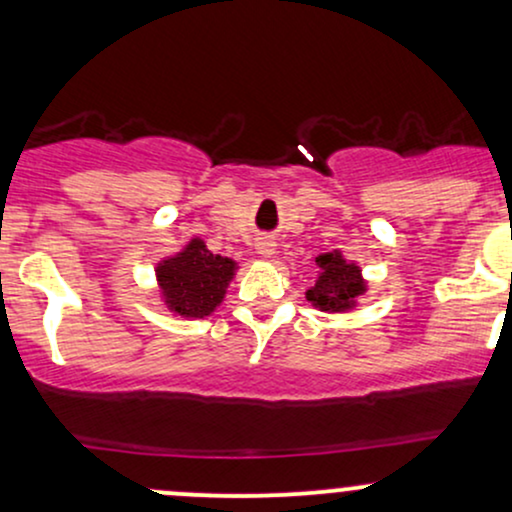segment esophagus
Instances as JSON below:
<instances>
[{"instance_id": "34e87169", "label": "esophagus", "mask_w": 512, "mask_h": 512, "mask_svg": "<svg viewBox=\"0 0 512 512\" xmlns=\"http://www.w3.org/2000/svg\"><path fill=\"white\" fill-rule=\"evenodd\" d=\"M258 254L273 256L275 254V244H273V241H258Z\"/></svg>"}]
</instances>
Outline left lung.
I'll use <instances>...</instances> for the list:
<instances>
[{
    "label": "left lung",
    "instance_id": "obj_1",
    "mask_svg": "<svg viewBox=\"0 0 512 512\" xmlns=\"http://www.w3.org/2000/svg\"><path fill=\"white\" fill-rule=\"evenodd\" d=\"M321 268L317 285L307 290V300L321 312H348L355 307V300L365 292L363 275L355 263H346L341 251L321 254L317 258Z\"/></svg>",
    "mask_w": 512,
    "mask_h": 512
}]
</instances>
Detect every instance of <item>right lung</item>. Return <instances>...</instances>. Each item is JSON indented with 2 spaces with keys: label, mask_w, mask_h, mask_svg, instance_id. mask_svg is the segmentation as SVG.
Masks as SVG:
<instances>
[{
  "label": "right lung",
  "mask_w": 512,
  "mask_h": 512,
  "mask_svg": "<svg viewBox=\"0 0 512 512\" xmlns=\"http://www.w3.org/2000/svg\"><path fill=\"white\" fill-rule=\"evenodd\" d=\"M234 271L232 258L212 254L203 239H191L181 254L159 263L157 280L171 312L203 319L222 302Z\"/></svg>",
  "instance_id": "right-lung-1"
}]
</instances>
